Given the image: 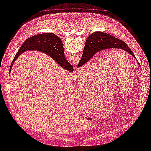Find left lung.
Here are the masks:
<instances>
[{
    "label": "left lung",
    "instance_id": "obj_1",
    "mask_svg": "<svg viewBox=\"0 0 151 151\" xmlns=\"http://www.w3.org/2000/svg\"><path fill=\"white\" fill-rule=\"evenodd\" d=\"M110 48L122 49L127 52L136 59L134 54L124 41L109 34L98 31L93 33L87 37L82 58L77 67H81L86 63L97 52ZM139 65L140 66V64Z\"/></svg>",
    "mask_w": 151,
    "mask_h": 151
}]
</instances>
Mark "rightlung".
I'll list each match as a JSON object with an SVG mask.
<instances>
[{
	"label": "right lung",
	"mask_w": 151,
	"mask_h": 151,
	"mask_svg": "<svg viewBox=\"0 0 151 151\" xmlns=\"http://www.w3.org/2000/svg\"><path fill=\"white\" fill-rule=\"evenodd\" d=\"M42 52L55 60L62 68L73 72V67L64 56L63 42L59 37L54 33H45L35 35L25 40L15 56L9 68V73L17 58L26 50Z\"/></svg>",
	"instance_id": "right-lung-1"
}]
</instances>
